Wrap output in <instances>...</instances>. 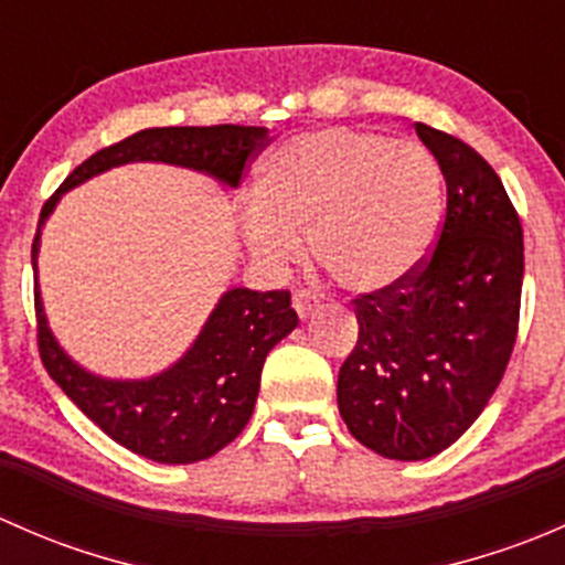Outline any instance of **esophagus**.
<instances>
[{"label":"esophagus","mask_w":565,"mask_h":565,"mask_svg":"<svg viewBox=\"0 0 565 565\" xmlns=\"http://www.w3.org/2000/svg\"><path fill=\"white\" fill-rule=\"evenodd\" d=\"M292 306H295V311H298V317L306 319L319 309V300L311 292H306V289H298V292L292 295Z\"/></svg>","instance_id":"esophagus-1"}]
</instances>
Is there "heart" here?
<instances>
[{
    "instance_id": "1",
    "label": "heart",
    "mask_w": 565,
    "mask_h": 565,
    "mask_svg": "<svg viewBox=\"0 0 565 565\" xmlns=\"http://www.w3.org/2000/svg\"><path fill=\"white\" fill-rule=\"evenodd\" d=\"M440 207V167L424 145L324 128L267 158L254 202L241 210V230L270 270L292 265L306 237L311 259L339 287L374 292L420 265Z\"/></svg>"
}]
</instances>
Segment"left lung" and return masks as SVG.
<instances>
[{"label":"left lung","mask_w":565,"mask_h":565,"mask_svg":"<svg viewBox=\"0 0 565 565\" xmlns=\"http://www.w3.org/2000/svg\"><path fill=\"white\" fill-rule=\"evenodd\" d=\"M446 177L437 243L409 276L358 295L355 350L339 372V413L388 459L446 451L503 380L520 330V213L498 172L457 136L415 122Z\"/></svg>","instance_id":"left-lung-1"}]
</instances>
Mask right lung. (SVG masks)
Segmentation results:
<instances>
[{"label":"right lung","instance_id":"add662e5","mask_svg":"<svg viewBox=\"0 0 565 565\" xmlns=\"http://www.w3.org/2000/svg\"><path fill=\"white\" fill-rule=\"evenodd\" d=\"M267 145V128L210 125L147 128L104 147L73 169L40 210L32 267L38 259L40 226L62 193L78 182L130 161H163L207 172L237 188L248 163ZM35 317L40 361L51 380L114 443L161 465H191L213 457L246 429L267 352L298 324L287 289H230L180 363L158 377L119 383L84 372L60 350L45 324L38 289Z\"/></svg>","mask_w":565,"mask_h":565}]
</instances>
